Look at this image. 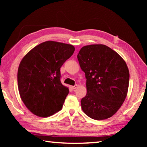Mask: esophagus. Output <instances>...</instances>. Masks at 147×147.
Listing matches in <instances>:
<instances>
[{
    "mask_svg": "<svg viewBox=\"0 0 147 147\" xmlns=\"http://www.w3.org/2000/svg\"><path fill=\"white\" fill-rule=\"evenodd\" d=\"M71 88L72 89H75L76 88H78V85H77V84H75V85L73 86H71Z\"/></svg>",
    "mask_w": 147,
    "mask_h": 147,
    "instance_id": "34e87169",
    "label": "esophagus"
}]
</instances>
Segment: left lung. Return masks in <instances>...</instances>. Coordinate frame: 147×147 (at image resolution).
<instances>
[{
    "mask_svg": "<svg viewBox=\"0 0 147 147\" xmlns=\"http://www.w3.org/2000/svg\"><path fill=\"white\" fill-rule=\"evenodd\" d=\"M77 58L86 78L87 94L81 100L83 111L95 120L111 117L127 95L130 74L126 62L101 44L83 47Z\"/></svg>",
    "mask_w": 147,
    "mask_h": 147,
    "instance_id": "left-lung-1",
    "label": "left lung"
}]
</instances>
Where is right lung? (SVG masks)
Listing matches in <instances>:
<instances>
[{
	"instance_id": "right-lung-1",
	"label": "right lung",
	"mask_w": 147,
	"mask_h": 147,
	"mask_svg": "<svg viewBox=\"0 0 147 147\" xmlns=\"http://www.w3.org/2000/svg\"><path fill=\"white\" fill-rule=\"evenodd\" d=\"M74 51L71 45L48 41L35 47L21 60L17 72L19 92L34 115L47 117L61 110L69 91L61 83L60 68Z\"/></svg>"
}]
</instances>
